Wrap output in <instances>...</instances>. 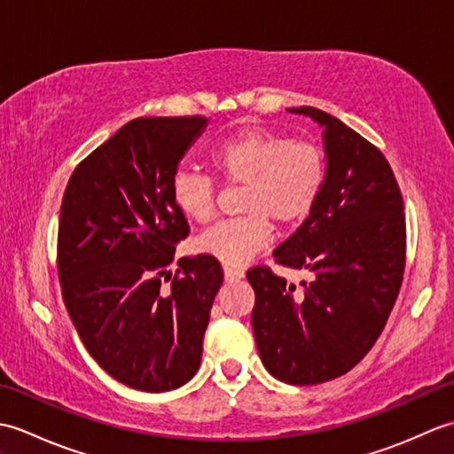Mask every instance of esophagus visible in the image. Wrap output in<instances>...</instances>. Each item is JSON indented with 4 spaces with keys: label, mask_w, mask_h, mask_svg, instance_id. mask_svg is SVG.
<instances>
[{
    "label": "esophagus",
    "mask_w": 454,
    "mask_h": 454,
    "mask_svg": "<svg viewBox=\"0 0 454 454\" xmlns=\"http://www.w3.org/2000/svg\"><path fill=\"white\" fill-rule=\"evenodd\" d=\"M246 273L242 271V269H236V267H224V278L228 283L232 281H239V278H244Z\"/></svg>",
    "instance_id": "esophagus-1"
}]
</instances>
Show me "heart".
<instances>
[{
  "label": "heart",
  "instance_id": "obj_1",
  "mask_svg": "<svg viewBox=\"0 0 454 454\" xmlns=\"http://www.w3.org/2000/svg\"><path fill=\"white\" fill-rule=\"evenodd\" d=\"M210 166L228 185L244 187L242 218L212 226L195 239L197 252L239 267L269 244V222L291 228L310 215L325 181L322 150L263 129H247L216 144ZM171 197L183 216L205 224L215 215V185L205 176L177 171Z\"/></svg>",
  "mask_w": 454,
  "mask_h": 454
}]
</instances>
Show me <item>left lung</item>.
Returning <instances> with one entry per match:
<instances>
[{"label": "left lung", "mask_w": 454, "mask_h": 454, "mask_svg": "<svg viewBox=\"0 0 454 454\" xmlns=\"http://www.w3.org/2000/svg\"><path fill=\"white\" fill-rule=\"evenodd\" d=\"M286 111L322 129L325 181L302 226L273 255L310 278L296 286L254 267L247 281L262 363L275 379L306 387L349 372L379 340L402 286L406 216L379 148L320 109Z\"/></svg>", "instance_id": "1"}]
</instances>
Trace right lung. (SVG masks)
Listing matches in <instances>:
<instances>
[{"label": "right lung", "mask_w": 454, "mask_h": 454, "mask_svg": "<svg viewBox=\"0 0 454 454\" xmlns=\"http://www.w3.org/2000/svg\"><path fill=\"white\" fill-rule=\"evenodd\" d=\"M207 117L124 124L74 169L58 224V277L85 349L114 380L168 392L199 371L222 285L215 257L168 265L189 224L171 197L179 161ZM172 278L168 289L160 277Z\"/></svg>", "instance_id": "1"}]
</instances>
